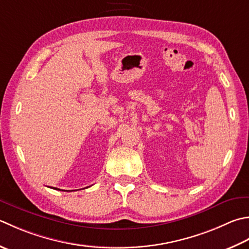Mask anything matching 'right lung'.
I'll list each match as a JSON object with an SVG mask.
<instances>
[{"instance_id": "obj_1", "label": "right lung", "mask_w": 249, "mask_h": 249, "mask_svg": "<svg viewBox=\"0 0 249 249\" xmlns=\"http://www.w3.org/2000/svg\"><path fill=\"white\" fill-rule=\"evenodd\" d=\"M53 189H56V190H60V189H57V188H53Z\"/></svg>"}]
</instances>
